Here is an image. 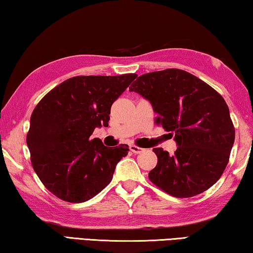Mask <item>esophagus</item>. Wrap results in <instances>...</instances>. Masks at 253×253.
<instances>
[{"label": "esophagus", "mask_w": 253, "mask_h": 253, "mask_svg": "<svg viewBox=\"0 0 253 253\" xmlns=\"http://www.w3.org/2000/svg\"><path fill=\"white\" fill-rule=\"evenodd\" d=\"M130 150L133 152V154H141V152L143 151V149L142 148H140V147H136L135 144H130Z\"/></svg>", "instance_id": "obj_1"}]
</instances>
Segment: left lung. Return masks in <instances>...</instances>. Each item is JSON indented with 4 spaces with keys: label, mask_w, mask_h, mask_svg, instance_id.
Returning <instances> with one entry per match:
<instances>
[{
    "label": "left lung",
    "mask_w": 253,
    "mask_h": 253,
    "mask_svg": "<svg viewBox=\"0 0 253 253\" xmlns=\"http://www.w3.org/2000/svg\"><path fill=\"white\" fill-rule=\"evenodd\" d=\"M151 103L177 149L155 148L158 158L149 179L169 195H198L220 179L229 163L235 130L227 104L216 90L185 70L169 68L139 76L130 87Z\"/></svg>",
    "instance_id": "1"
}]
</instances>
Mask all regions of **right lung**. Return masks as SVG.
Masks as SVG:
<instances>
[{"instance_id": "right-lung-1", "label": "right lung", "mask_w": 253, "mask_h": 253, "mask_svg": "<svg viewBox=\"0 0 253 253\" xmlns=\"http://www.w3.org/2000/svg\"><path fill=\"white\" fill-rule=\"evenodd\" d=\"M136 76L72 77L35 107L27 144L33 169L53 195L83 203L110 184L129 147H105L90 135L95 127L109 126L112 104Z\"/></svg>"}]
</instances>
